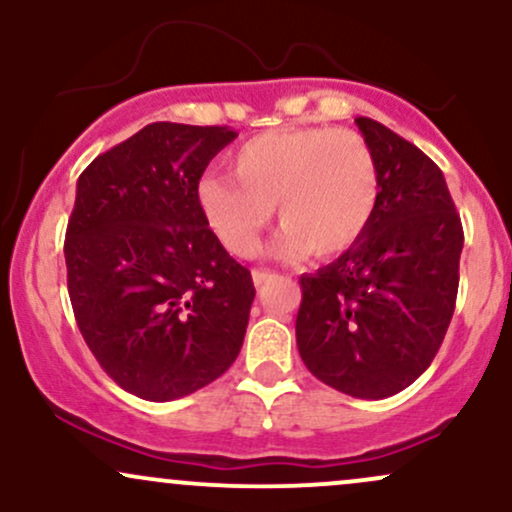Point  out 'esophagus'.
I'll return each instance as SVG.
<instances>
[{
	"label": "esophagus",
	"instance_id": "obj_1",
	"mask_svg": "<svg viewBox=\"0 0 512 512\" xmlns=\"http://www.w3.org/2000/svg\"><path fill=\"white\" fill-rule=\"evenodd\" d=\"M272 276H274V272H269V269H255V272H252V281H255V286H262V284H267Z\"/></svg>",
	"mask_w": 512,
	"mask_h": 512
}]
</instances>
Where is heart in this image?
I'll return each instance as SVG.
<instances>
[{
    "mask_svg": "<svg viewBox=\"0 0 512 512\" xmlns=\"http://www.w3.org/2000/svg\"><path fill=\"white\" fill-rule=\"evenodd\" d=\"M236 179L204 173L197 204L226 250L250 257L276 204L284 257H330L366 233L378 207V163L351 129L286 127L255 134L228 156Z\"/></svg>",
    "mask_w": 512,
    "mask_h": 512,
    "instance_id": "obj_1",
    "label": "heart"
}]
</instances>
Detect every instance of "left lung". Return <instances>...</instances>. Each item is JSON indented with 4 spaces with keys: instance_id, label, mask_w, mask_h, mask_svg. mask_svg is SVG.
<instances>
[{
    "instance_id": "left-lung-1",
    "label": "left lung",
    "mask_w": 512,
    "mask_h": 512,
    "mask_svg": "<svg viewBox=\"0 0 512 512\" xmlns=\"http://www.w3.org/2000/svg\"><path fill=\"white\" fill-rule=\"evenodd\" d=\"M356 125L378 163V207L337 262L301 276L296 342L317 380L383 399L414 383L443 344L464 233L436 163L370 117Z\"/></svg>"
}]
</instances>
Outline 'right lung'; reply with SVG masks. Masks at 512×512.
Segmentation results:
<instances>
[{"label": "right lung", "mask_w": 512, "mask_h": 512, "mask_svg": "<svg viewBox=\"0 0 512 512\" xmlns=\"http://www.w3.org/2000/svg\"><path fill=\"white\" fill-rule=\"evenodd\" d=\"M238 132L154 122L88 163L64 238L76 325L122 390L170 402L231 368L252 276L211 233L197 180Z\"/></svg>", "instance_id": "right-lung-1"}]
</instances>
